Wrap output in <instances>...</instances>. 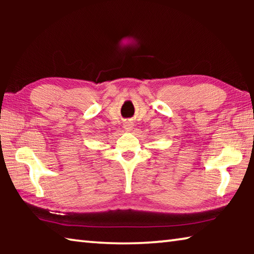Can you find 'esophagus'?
<instances>
[{"instance_id": "obj_1", "label": "esophagus", "mask_w": 254, "mask_h": 254, "mask_svg": "<svg viewBox=\"0 0 254 254\" xmlns=\"http://www.w3.org/2000/svg\"><path fill=\"white\" fill-rule=\"evenodd\" d=\"M124 128H126V131L130 132V131L132 130V128H133V124H132V122L127 121V122L124 123Z\"/></svg>"}]
</instances>
